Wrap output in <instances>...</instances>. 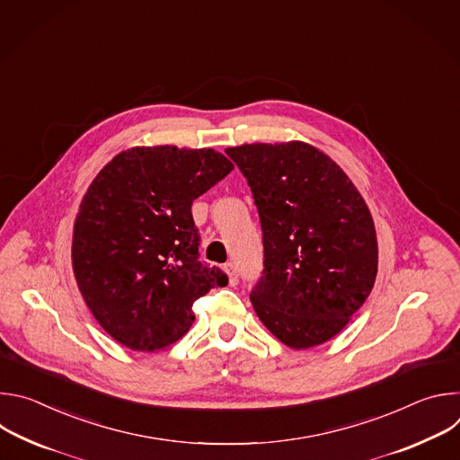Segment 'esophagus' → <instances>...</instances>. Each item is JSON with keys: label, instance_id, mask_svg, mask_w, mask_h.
I'll use <instances>...</instances> for the list:
<instances>
[{"label": "esophagus", "instance_id": "esophagus-1", "mask_svg": "<svg viewBox=\"0 0 460 460\" xmlns=\"http://www.w3.org/2000/svg\"><path fill=\"white\" fill-rule=\"evenodd\" d=\"M224 270H226V273H227V277H229V284H231V286H236V284H238V271H236V266L233 264V261H229V264L224 266Z\"/></svg>", "mask_w": 460, "mask_h": 460}]
</instances>
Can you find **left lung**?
<instances>
[{
  "instance_id": "left-lung-1",
  "label": "left lung",
  "mask_w": 460,
  "mask_h": 460,
  "mask_svg": "<svg viewBox=\"0 0 460 460\" xmlns=\"http://www.w3.org/2000/svg\"><path fill=\"white\" fill-rule=\"evenodd\" d=\"M226 153L251 187L261 226L264 271L249 295L258 318L293 349L333 339L376 277V234L360 192L302 142Z\"/></svg>"
}]
</instances>
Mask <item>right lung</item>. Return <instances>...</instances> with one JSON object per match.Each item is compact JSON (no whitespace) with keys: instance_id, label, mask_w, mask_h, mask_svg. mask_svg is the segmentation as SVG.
I'll return each mask as SVG.
<instances>
[{"instance_id":"add662e5","label":"right lung","mask_w":460,"mask_h":460,"mask_svg":"<svg viewBox=\"0 0 460 460\" xmlns=\"http://www.w3.org/2000/svg\"><path fill=\"white\" fill-rule=\"evenodd\" d=\"M233 171L213 149L135 147L87 189L73 236V268L103 330L135 351L181 339L192 304L227 275L200 260L192 202Z\"/></svg>"}]
</instances>
